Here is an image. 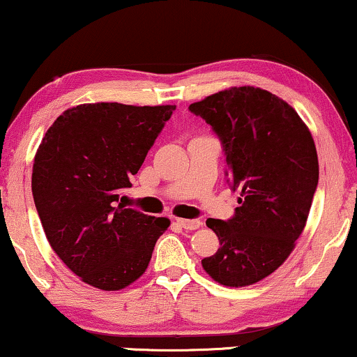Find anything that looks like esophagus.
I'll return each mask as SVG.
<instances>
[{
	"mask_svg": "<svg viewBox=\"0 0 357 357\" xmlns=\"http://www.w3.org/2000/svg\"><path fill=\"white\" fill-rule=\"evenodd\" d=\"M177 224L180 227H183L185 231H195V229H198L202 226V221L199 219H177Z\"/></svg>",
	"mask_w": 357,
	"mask_h": 357,
	"instance_id": "1",
	"label": "esophagus"
}]
</instances>
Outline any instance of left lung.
<instances>
[{
    "mask_svg": "<svg viewBox=\"0 0 357 357\" xmlns=\"http://www.w3.org/2000/svg\"><path fill=\"white\" fill-rule=\"evenodd\" d=\"M188 109L219 136L227 182L241 190L231 219L206 221L221 247L202 265L219 284L250 286L286 261L304 231L319 183L314 138L287 102L260 87H231Z\"/></svg>",
    "mask_w": 357,
    "mask_h": 357,
    "instance_id": "left-lung-1",
    "label": "left lung"
}]
</instances>
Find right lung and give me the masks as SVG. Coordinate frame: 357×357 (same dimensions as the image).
Masks as SVG:
<instances>
[{
	"instance_id": "obj_1",
	"label": "right lung",
	"mask_w": 357,
	"mask_h": 357,
	"mask_svg": "<svg viewBox=\"0 0 357 357\" xmlns=\"http://www.w3.org/2000/svg\"><path fill=\"white\" fill-rule=\"evenodd\" d=\"M174 110L82 104L63 112L38 146L32 195L48 243L97 289L119 291L138 280L170 226L167 218L116 203Z\"/></svg>"
}]
</instances>
